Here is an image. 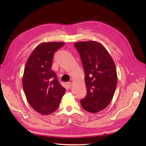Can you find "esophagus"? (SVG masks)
<instances>
[{
  "mask_svg": "<svg viewBox=\"0 0 146 146\" xmlns=\"http://www.w3.org/2000/svg\"><path fill=\"white\" fill-rule=\"evenodd\" d=\"M67 88H70V86H71V85H72V83H71L70 82H67Z\"/></svg>",
  "mask_w": 146,
  "mask_h": 146,
  "instance_id": "34e87169",
  "label": "esophagus"
}]
</instances>
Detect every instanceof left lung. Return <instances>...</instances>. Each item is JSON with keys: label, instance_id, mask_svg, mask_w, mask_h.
<instances>
[{"label": "left lung", "instance_id": "1", "mask_svg": "<svg viewBox=\"0 0 146 146\" xmlns=\"http://www.w3.org/2000/svg\"><path fill=\"white\" fill-rule=\"evenodd\" d=\"M85 73L87 94L81 100L83 108L96 113L110 103L117 84V70L111 56L102 44L94 41L74 43Z\"/></svg>", "mask_w": 146, "mask_h": 146}]
</instances>
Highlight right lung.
<instances>
[{
	"label": "right lung",
	"instance_id": "1",
	"mask_svg": "<svg viewBox=\"0 0 146 146\" xmlns=\"http://www.w3.org/2000/svg\"><path fill=\"white\" fill-rule=\"evenodd\" d=\"M64 45L63 42L41 43L26 62L23 77V90L29 105L41 115L54 112L65 94V89L51 69L54 53Z\"/></svg>",
	"mask_w": 146,
	"mask_h": 146
}]
</instances>
